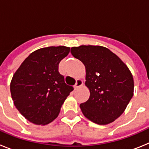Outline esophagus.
I'll use <instances>...</instances> for the list:
<instances>
[{
    "label": "esophagus",
    "mask_w": 149,
    "mask_h": 149,
    "mask_svg": "<svg viewBox=\"0 0 149 149\" xmlns=\"http://www.w3.org/2000/svg\"><path fill=\"white\" fill-rule=\"evenodd\" d=\"M83 85V81L82 80H81V79H77V81H76V83H75V85H74V89H78L80 86H81Z\"/></svg>",
    "instance_id": "esophagus-1"
}]
</instances>
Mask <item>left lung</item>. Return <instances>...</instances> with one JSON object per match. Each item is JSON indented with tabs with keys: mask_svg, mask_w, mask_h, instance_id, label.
Listing matches in <instances>:
<instances>
[{
	"mask_svg": "<svg viewBox=\"0 0 149 149\" xmlns=\"http://www.w3.org/2000/svg\"><path fill=\"white\" fill-rule=\"evenodd\" d=\"M86 72L89 98L81 104V111L92 122L107 125L120 116L134 95V79L127 65L108 48L81 45L71 48Z\"/></svg>",
	"mask_w": 149,
	"mask_h": 149,
	"instance_id": "8db88e82",
	"label": "left lung"
}]
</instances>
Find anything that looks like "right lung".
Returning <instances> with one entry per match:
<instances>
[{
  "label": "right lung",
  "instance_id": "add662e5",
  "mask_svg": "<svg viewBox=\"0 0 149 149\" xmlns=\"http://www.w3.org/2000/svg\"><path fill=\"white\" fill-rule=\"evenodd\" d=\"M65 46L48 47L30 54L13 75L10 92L14 104L28 121L47 125L59 115L72 86L65 84L59 63L68 54Z\"/></svg>",
  "mask_w": 149,
  "mask_h": 149
}]
</instances>
